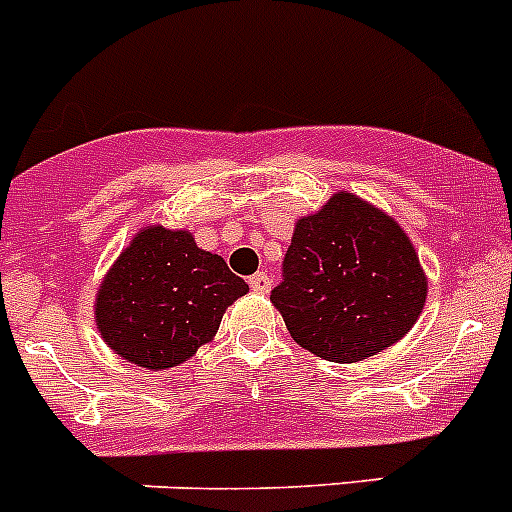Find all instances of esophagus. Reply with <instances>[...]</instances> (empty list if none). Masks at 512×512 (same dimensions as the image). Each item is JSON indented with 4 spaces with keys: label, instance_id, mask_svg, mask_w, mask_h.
<instances>
[{
    "label": "esophagus",
    "instance_id": "esophagus-1",
    "mask_svg": "<svg viewBox=\"0 0 512 512\" xmlns=\"http://www.w3.org/2000/svg\"><path fill=\"white\" fill-rule=\"evenodd\" d=\"M248 284H251L253 292H259V295H266V292H269V289H271V279L266 277L264 271H256V274H253V277L248 279Z\"/></svg>",
    "mask_w": 512,
    "mask_h": 512
}]
</instances>
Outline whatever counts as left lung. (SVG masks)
<instances>
[{
    "instance_id": "left-lung-1",
    "label": "left lung",
    "mask_w": 512,
    "mask_h": 512,
    "mask_svg": "<svg viewBox=\"0 0 512 512\" xmlns=\"http://www.w3.org/2000/svg\"><path fill=\"white\" fill-rule=\"evenodd\" d=\"M284 264L271 305L302 348L336 364H356L400 341L428 297L408 233L354 192H336L297 220Z\"/></svg>"
}]
</instances>
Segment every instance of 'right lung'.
Here are the masks:
<instances>
[{"mask_svg": "<svg viewBox=\"0 0 512 512\" xmlns=\"http://www.w3.org/2000/svg\"><path fill=\"white\" fill-rule=\"evenodd\" d=\"M248 292L189 230L148 225L104 274L94 300L99 336L143 369H169L215 338L223 312Z\"/></svg>", "mask_w": 512, "mask_h": 512, "instance_id": "add662e5", "label": "right lung"}]
</instances>
